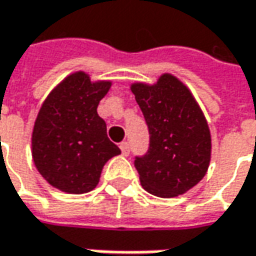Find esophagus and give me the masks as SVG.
<instances>
[{
  "instance_id": "1",
  "label": "esophagus",
  "mask_w": 256,
  "mask_h": 256,
  "mask_svg": "<svg viewBox=\"0 0 256 256\" xmlns=\"http://www.w3.org/2000/svg\"><path fill=\"white\" fill-rule=\"evenodd\" d=\"M120 148H121L122 155L124 156L130 155V152H131V146H130V144H128V142H121V144H120Z\"/></svg>"
}]
</instances>
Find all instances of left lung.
<instances>
[{
	"mask_svg": "<svg viewBox=\"0 0 256 256\" xmlns=\"http://www.w3.org/2000/svg\"><path fill=\"white\" fill-rule=\"evenodd\" d=\"M131 92L149 130L148 152L134 162L142 188L164 198L186 193L203 179L212 158V136L202 108L169 73L152 86L134 83Z\"/></svg>",
	"mask_w": 256,
	"mask_h": 256,
	"instance_id": "1",
	"label": "left lung"
}]
</instances>
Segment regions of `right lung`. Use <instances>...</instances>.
Instances as JSON below:
<instances>
[{
  "label": "right lung",
  "mask_w": 256,
  "mask_h": 256,
  "mask_svg": "<svg viewBox=\"0 0 256 256\" xmlns=\"http://www.w3.org/2000/svg\"><path fill=\"white\" fill-rule=\"evenodd\" d=\"M110 87L111 82H92L84 72H76L44 101L32 132V158L53 188L72 194L92 192L107 160L121 154L97 114Z\"/></svg>",
  "instance_id": "1"
}]
</instances>
